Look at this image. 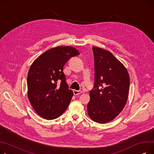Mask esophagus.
<instances>
[{"label": "esophagus", "instance_id": "obj_1", "mask_svg": "<svg viewBox=\"0 0 154 154\" xmlns=\"http://www.w3.org/2000/svg\"><path fill=\"white\" fill-rule=\"evenodd\" d=\"M73 92H74V95H79V94H81L82 92L81 91H77V90H74L73 91Z\"/></svg>", "mask_w": 154, "mask_h": 154}]
</instances>
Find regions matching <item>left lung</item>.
Returning <instances> with one entry per match:
<instances>
[{"label":"left lung","mask_w":154,"mask_h":154,"mask_svg":"<svg viewBox=\"0 0 154 154\" xmlns=\"http://www.w3.org/2000/svg\"><path fill=\"white\" fill-rule=\"evenodd\" d=\"M95 61V83L87 105L89 117L103 124L114 119L124 108L130 77L124 65L111 52L92 47Z\"/></svg>","instance_id":"8db88e82"}]
</instances>
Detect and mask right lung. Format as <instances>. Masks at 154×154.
Segmentation results:
<instances>
[{
  "mask_svg": "<svg viewBox=\"0 0 154 154\" xmlns=\"http://www.w3.org/2000/svg\"><path fill=\"white\" fill-rule=\"evenodd\" d=\"M78 55L74 47H57L43 53L32 64L27 75L28 98L40 116L55 119L67 109L74 93L63 69L71 57Z\"/></svg>",
  "mask_w": 154,
  "mask_h": 154,
  "instance_id": "right-lung-1",
  "label": "right lung"
}]
</instances>
